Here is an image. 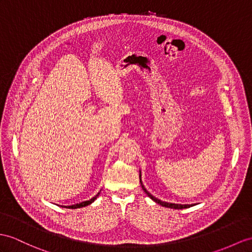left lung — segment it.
<instances>
[{
    "label": "left lung",
    "instance_id": "obj_1",
    "mask_svg": "<svg viewBox=\"0 0 252 252\" xmlns=\"http://www.w3.org/2000/svg\"><path fill=\"white\" fill-rule=\"evenodd\" d=\"M140 183H141V186H142V189L144 190V192L147 194V197H150L153 201H155L156 203L160 204L161 206H164V207H169V208H175V210H182V208H188L190 206H193V204H175V203H169V202H164V201H161L157 199L156 197H154V195L151 194L147 190L145 189L143 183H142V180H141V171H140Z\"/></svg>",
    "mask_w": 252,
    "mask_h": 252
}]
</instances>
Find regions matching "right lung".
I'll list each match as a JSON object with an SVG mask.
<instances>
[{"label":"right lung","mask_w":252,"mask_h":252,"mask_svg":"<svg viewBox=\"0 0 252 252\" xmlns=\"http://www.w3.org/2000/svg\"><path fill=\"white\" fill-rule=\"evenodd\" d=\"M100 191H101V190H100ZM100 191L98 192V193L95 195V197L90 199L89 201H83V202H81V203H77V204L69 205V206H63V207H66V208H80V207H84V206H87V205H90V204L93 203V202L97 199V197H98V195H99Z\"/></svg>","instance_id":"right-lung-1"}]
</instances>
